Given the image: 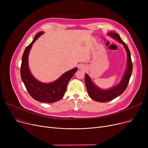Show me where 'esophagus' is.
Masks as SVG:
<instances>
[{
	"label": "esophagus",
	"instance_id": "1",
	"mask_svg": "<svg viewBox=\"0 0 148 148\" xmlns=\"http://www.w3.org/2000/svg\"><path fill=\"white\" fill-rule=\"evenodd\" d=\"M79 68H80V69H84V68L83 66H82V65H80V66H79Z\"/></svg>",
	"mask_w": 148,
	"mask_h": 148
}]
</instances>
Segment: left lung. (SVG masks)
Returning <instances> with one entry per match:
<instances>
[{
  "label": "left lung",
  "mask_w": 148,
  "mask_h": 148,
  "mask_svg": "<svg viewBox=\"0 0 148 148\" xmlns=\"http://www.w3.org/2000/svg\"><path fill=\"white\" fill-rule=\"evenodd\" d=\"M108 35L112 38L115 39L119 42L123 44L124 48L125 49L127 54V66L126 71L121 82L116 85L115 86L107 90L100 89L92 82V80L87 74H85V84L90 97L95 101L105 103L121 95L127 89L129 80L131 77L132 71H133V63L131 59V54L127 45L124 42L119 35L114 32H108Z\"/></svg>",
  "instance_id": "8db88e82"
}]
</instances>
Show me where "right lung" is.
I'll return each instance as SVG.
<instances>
[{
  "label": "right lung",
  "instance_id": "1",
  "mask_svg": "<svg viewBox=\"0 0 148 148\" xmlns=\"http://www.w3.org/2000/svg\"><path fill=\"white\" fill-rule=\"evenodd\" d=\"M44 32H39L34 40L25 49L22 56L20 68L21 80L30 95L34 99L41 103H52L60 100L65 95L67 84L78 68H74L62 74L58 79L50 83L38 81L31 74L28 64V56L33 44Z\"/></svg>",
  "mask_w": 148,
  "mask_h": 148
}]
</instances>
